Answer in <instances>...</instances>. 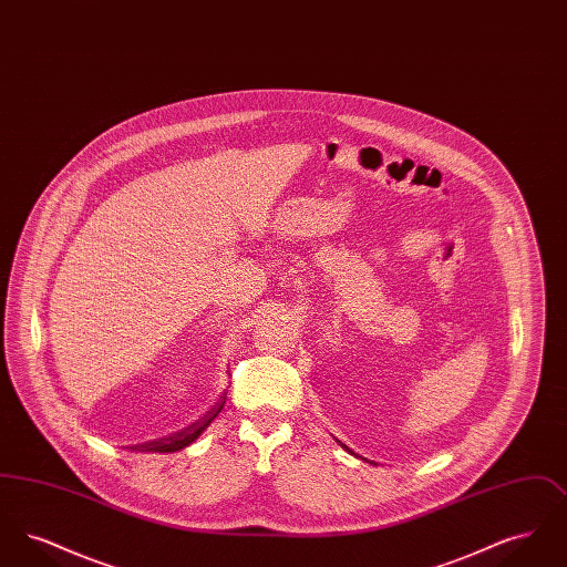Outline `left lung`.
I'll list each match as a JSON object with an SVG mask.
<instances>
[{"label": "left lung", "instance_id": "obj_1", "mask_svg": "<svg viewBox=\"0 0 567 567\" xmlns=\"http://www.w3.org/2000/svg\"><path fill=\"white\" fill-rule=\"evenodd\" d=\"M342 446H344V444H342ZM344 449H347V451H349V446H344ZM349 453H351V451H349ZM352 455H354V453H352Z\"/></svg>", "mask_w": 567, "mask_h": 567}]
</instances>
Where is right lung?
<instances>
[{
    "mask_svg": "<svg viewBox=\"0 0 567 567\" xmlns=\"http://www.w3.org/2000/svg\"><path fill=\"white\" fill-rule=\"evenodd\" d=\"M225 404V395L218 400V404L210 410V412H206L199 421H195L193 425H189L187 430H183V432L172 433V435H167V437H162V440H157V442H148V444H142L140 449L142 451H155V453H174V451H181V449H185V446H189L190 442L199 435V433L204 432L213 421L216 419V414L220 412V408Z\"/></svg>",
    "mask_w": 567,
    "mask_h": 567,
    "instance_id": "obj_1",
    "label": "right lung"
}]
</instances>
